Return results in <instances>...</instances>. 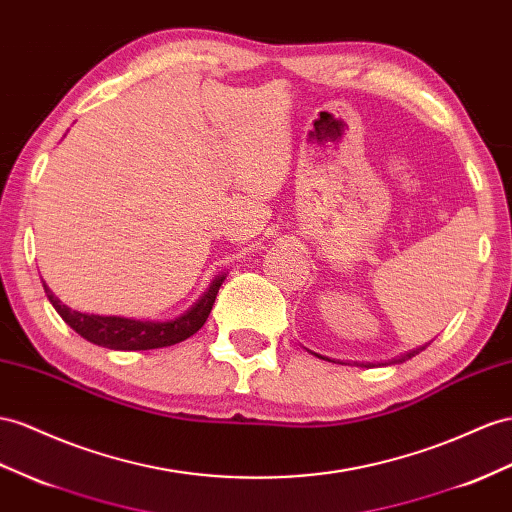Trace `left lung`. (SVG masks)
<instances>
[{
	"label": "left lung",
	"instance_id": "left-lung-1",
	"mask_svg": "<svg viewBox=\"0 0 512 512\" xmlns=\"http://www.w3.org/2000/svg\"><path fill=\"white\" fill-rule=\"evenodd\" d=\"M419 350H424V348H417V350H411V352H406V355H400V357H398V359H396V363H404V361H406V359H411V357H415V355H417V352H419Z\"/></svg>",
	"mask_w": 512,
	"mask_h": 512
}]
</instances>
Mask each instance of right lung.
Returning <instances> with one entry per match:
<instances>
[{"instance_id": "1", "label": "right lung", "mask_w": 512, "mask_h": 512, "mask_svg": "<svg viewBox=\"0 0 512 512\" xmlns=\"http://www.w3.org/2000/svg\"><path fill=\"white\" fill-rule=\"evenodd\" d=\"M222 281H225V274L216 277L212 285L207 287V292L196 300L186 313H181L179 318L166 322L131 320L119 316H93V313L88 316V313L73 311L67 305H62L60 298H56V294L49 290L45 281L43 287L49 303L60 313V318L67 322L77 335L88 339V342L110 350H153L175 346L199 331L205 324L209 311L214 307V300Z\"/></svg>"}]
</instances>
